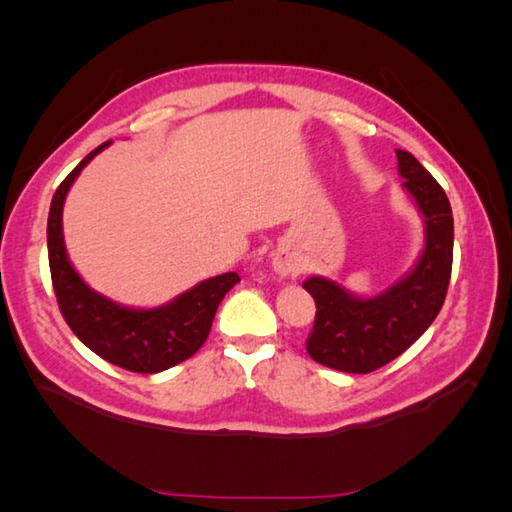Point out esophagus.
Segmentation results:
<instances>
[{
  "instance_id": "34e87169",
  "label": "esophagus",
  "mask_w": 512,
  "mask_h": 512,
  "mask_svg": "<svg viewBox=\"0 0 512 512\" xmlns=\"http://www.w3.org/2000/svg\"><path fill=\"white\" fill-rule=\"evenodd\" d=\"M273 268L275 273L284 279H295L303 270L299 259L292 253H288V250H277L273 257Z\"/></svg>"
}]
</instances>
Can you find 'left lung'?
Instances as JSON below:
<instances>
[{"mask_svg":"<svg viewBox=\"0 0 512 512\" xmlns=\"http://www.w3.org/2000/svg\"><path fill=\"white\" fill-rule=\"evenodd\" d=\"M398 173L424 222V246L405 275L372 297L339 281H303L317 301L308 336L314 361L347 374H367L394 361L427 332L447 297L453 266V213L447 193L409 151L396 149Z\"/></svg>","mask_w":512,"mask_h":512,"instance_id":"8db88e82","label":"left lung"}]
</instances>
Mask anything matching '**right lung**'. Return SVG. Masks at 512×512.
<instances>
[{"instance_id": "right-lung-1", "label": "right lung", "mask_w": 512, "mask_h": 512, "mask_svg": "<svg viewBox=\"0 0 512 512\" xmlns=\"http://www.w3.org/2000/svg\"><path fill=\"white\" fill-rule=\"evenodd\" d=\"M112 140L90 151L54 193L48 213V259L54 295L65 323L83 345L107 363L129 372L158 374L187 361L204 345L215 310L239 277L224 273L204 279L158 308H129L107 299L76 273L63 239V204L74 180Z\"/></svg>"}]
</instances>
